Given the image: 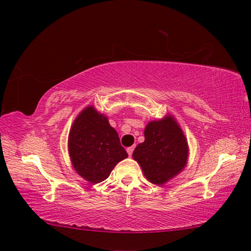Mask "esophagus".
<instances>
[{"label":"esophagus","mask_w":251,"mask_h":251,"mask_svg":"<svg viewBox=\"0 0 251 251\" xmlns=\"http://www.w3.org/2000/svg\"><path fill=\"white\" fill-rule=\"evenodd\" d=\"M127 152H128V155L131 156V154H133V151H134V146H130V147H127Z\"/></svg>","instance_id":"34e87169"}]
</instances>
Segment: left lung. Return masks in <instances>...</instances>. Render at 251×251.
Segmentation results:
<instances>
[{
	"mask_svg": "<svg viewBox=\"0 0 251 251\" xmlns=\"http://www.w3.org/2000/svg\"><path fill=\"white\" fill-rule=\"evenodd\" d=\"M145 141L138 144L133 158L152 184L161 185L185 167L188 145L179 126L172 116L146 126Z\"/></svg>",
	"mask_w": 251,
	"mask_h": 251,
	"instance_id": "obj_1",
	"label": "left lung"
}]
</instances>
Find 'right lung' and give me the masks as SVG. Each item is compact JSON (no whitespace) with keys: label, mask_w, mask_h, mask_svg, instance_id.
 <instances>
[{"label":"right lung","mask_w":251,"mask_h":251,"mask_svg":"<svg viewBox=\"0 0 251 251\" xmlns=\"http://www.w3.org/2000/svg\"><path fill=\"white\" fill-rule=\"evenodd\" d=\"M69 151L75 171L97 184L105 180L127 152L107 117L90 106L76 118L69 136Z\"/></svg>","instance_id":"obj_1"}]
</instances>
